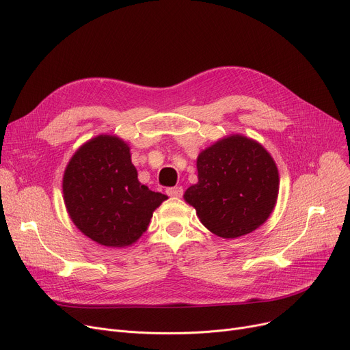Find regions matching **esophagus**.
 Returning a JSON list of instances; mask_svg holds the SVG:
<instances>
[{"label": "esophagus", "mask_w": 350, "mask_h": 350, "mask_svg": "<svg viewBox=\"0 0 350 350\" xmlns=\"http://www.w3.org/2000/svg\"><path fill=\"white\" fill-rule=\"evenodd\" d=\"M165 193H167L170 197H174V198H178L183 196V187L177 186V187H169L167 190H165Z\"/></svg>", "instance_id": "obj_1"}]
</instances>
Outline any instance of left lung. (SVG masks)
<instances>
[{
	"label": "left lung",
	"mask_w": 350,
	"mask_h": 350,
	"mask_svg": "<svg viewBox=\"0 0 350 350\" xmlns=\"http://www.w3.org/2000/svg\"><path fill=\"white\" fill-rule=\"evenodd\" d=\"M198 181L185 193L201 224L221 238L262 226L277 204L280 174L265 147L243 135L213 143L197 157Z\"/></svg>",
	"instance_id": "left-lung-1"
}]
</instances>
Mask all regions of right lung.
<instances>
[{
	"mask_svg": "<svg viewBox=\"0 0 350 350\" xmlns=\"http://www.w3.org/2000/svg\"><path fill=\"white\" fill-rule=\"evenodd\" d=\"M131 157L123 139L99 135L79 147L64 173V201L72 223L109 248L135 244L153 211L167 200L142 185Z\"/></svg>",
	"mask_w": 350,
	"mask_h": 350,
	"instance_id": "right-lung-1",
	"label": "right lung"
}]
</instances>
